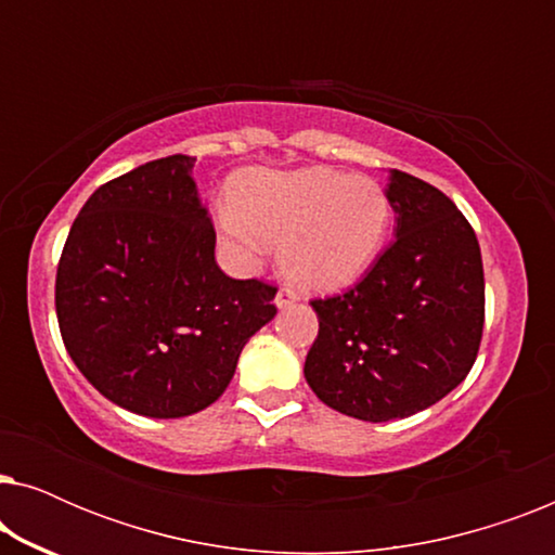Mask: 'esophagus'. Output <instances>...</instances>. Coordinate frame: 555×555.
Masks as SVG:
<instances>
[{"instance_id":"esophagus-1","label":"esophagus","mask_w":555,"mask_h":555,"mask_svg":"<svg viewBox=\"0 0 555 555\" xmlns=\"http://www.w3.org/2000/svg\"><path fill=\"white\" fill-rule=\"evenodd\" d=\"M293 302H298V293H295L293 287H280L278 295H275V306L283 310L287 306H293Z\"/></svg>"}]
</instances>
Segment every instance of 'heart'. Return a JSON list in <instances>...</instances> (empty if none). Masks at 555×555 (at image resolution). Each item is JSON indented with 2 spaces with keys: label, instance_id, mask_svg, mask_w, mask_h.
I'll return each mask as SVG.
<instances>
[{
  "label": "heart",
  "instance_id": "heart-1",
  "mask_svg": "<svg viewBox=\"0 0 555 555\" xmlns=\"http://www.w3.org/2000/svg\"><path fill=\"white\" fill-rule=\"evenodd\" d=\"M389 227L384 186L336 169L247 173L234 184L232 209L219 215L222 240L240 260L280 245L285 275L323 293L353 285L382 253Z\"/></svg>",
  "mask_w": 555,
  "mask_h": 555
}]
</instances>
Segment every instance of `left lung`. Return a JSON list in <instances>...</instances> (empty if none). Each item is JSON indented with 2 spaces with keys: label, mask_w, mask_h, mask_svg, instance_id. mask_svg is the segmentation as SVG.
Masks as SVG:
<instances>
[{
  "label": "left lung",
  "mask_w": 555,
  "mask_h": 555,
  "mask_svg": "<svg viewBox=\"0 0 555 555\" xmlns=\"http://www.w3.org/2000/svg\"><path fill=\"white\" fill-rule=\"evenodd\" d=\"M393 242L361 283L313 300L306 382L325 406L363 422L424 412L465 382L485 323L480 245L427 181L391 169Z\"/></svg>",
  "instance_id": "obj_1"
}]
</instances>
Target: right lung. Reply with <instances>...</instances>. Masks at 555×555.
Returning <instances> with one entry per match:
<instances>
[{
  "label": "right lung",
  "instance_id": "add662e5",
  "mask_svg": "<svg viewBox=\"0 0 555 555\" xmlns=\"http://www.w3.org/2000/svg\"><path fill=\"white\" fill-rule=\"evenodd\" d=\"M192 156H166L95 189L55 280L65 348L105 399L151 420L202 412L275 318V287L227 278Z\"/></svg>",
  "mask_w": 555,
  "mask_h": 555
}]
</instances>
